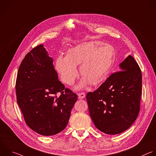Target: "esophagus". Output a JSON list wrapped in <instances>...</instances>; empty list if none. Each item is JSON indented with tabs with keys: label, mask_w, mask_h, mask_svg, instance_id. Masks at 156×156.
Wrapping results in <instances>:
<instances>
[{
	"label": "esophagus",
	"mask_w": 156,
	"mask_h": 156,
	"mask_svg": "<svg viewBox=\"0 0 156 156\" xmlns=\"http://www.w3.org/2000/svg\"><path fill=\"white\" fill-rule=\"evenodd\" d=\"M78 95L79 99H83L86 97V94L84 92H81V93H79Z\"/></svg>",
	"instance_id": "1"
}]
</instances>
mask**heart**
Wrapping results in <instances>:
<instances>
[{"mask_svg":"<svg viewBox=\"0 0 156 156\" xmlns=\"http://www.w3.org/2000/svg\"><path fill=\"white\" fill-rule=\"evenodd\" d=\"M115 49L113 46L98 41L82 43L68 49L66 56H58L55 61V69L61 80L72 85L78 73L83 77L80 86L88 82L97 85L101 82L111 69L115 59Z\"/></svg>","mask_w":156,"mask_h":156,"instance_id":"obj_1","label":"heart"}]
</instances>
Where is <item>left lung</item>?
<instances>
[{"mask_svg": "<svg viewBox=\"0 0 156 156\" xmlns=\"http://www.w3.org/2000/svg\"><path fill=\"white\" fill-rule=\"evenodd\" d=\"M121 71L112 74L86 99L95 126L102 132L116 135L128 129L136 120L142 94L139 66L129 55L119 64Z\"/></svg>", "mask_w": 156, "mask_h": 156, "instance_id": "1", "label": "left lung"}]
</instances>
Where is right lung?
I'll return each instance as SVG.
<instances>
[{
    "label": "right lung",
    "instance_id": "obj_1",
    "mask_svg": "<svg viewBox=\"0 0 156 156\" xmlns=\"http://www.w3.org/2000/svg\"><path fill=\"white\" fill-rule=\"evenodd\" d=\"M53 62L43 44L35 47L21 62L16 81L17 103L26 123L44 136L66 127L77 100V95L59 81Z\"/></svg>",
    "mask_w": 156,
    "mask_h": 156
}]
</instances>
